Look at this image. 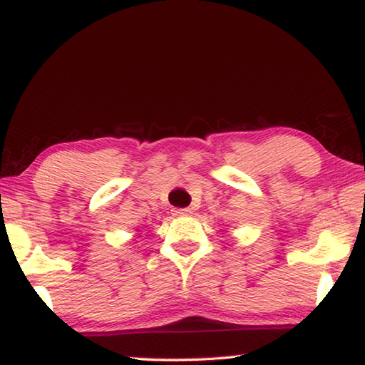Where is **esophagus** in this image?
<instances>
[{
  "instance_id": "esophagus-1",
  "label": "esophagus",
  "mask_w": 365,
  "mask_h": 365,
  "mask_svg": "<svg viewBox=\"0 0 365 365\" xmlns=\"http://www.w3.org/2000/svg\"><path fill=\"white\" fill-rule=\"evenodd\" d=\"M191 209H174V211H172V214L175 215V217H187V215H191Z\"/></svg>"
}]
</instances>
